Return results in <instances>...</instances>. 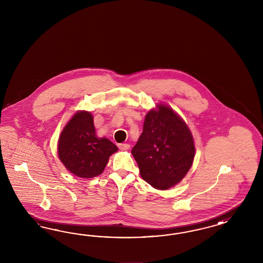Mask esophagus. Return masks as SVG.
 Returning a JSON list of instances; mask_svg holds the SVG:
<instances>
[{
	"label": "esophagus",
	"instance_id": "1",
	"mask_svg": "<svg viewBox=\"0 0 263 263\" xmlns=\"http://www.w3.org/2000/svg\"><path fill=\"white\" fill-rule=\"evenodd\" d=\"M120 151H128L130 148V144L128 143H120L119 144Z\"/></svg>",
	"mask_w": 263,
	"mask_h": 263
}]
</instances>
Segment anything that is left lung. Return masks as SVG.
<instances>
[{
	"instance_id": "left-lung-1",
	"label": "left lung",
	"mask_w": 263,
	"mask_h": 263,
	"mask_svg": "<svg viewBox=\"0 0 263 263\" xmlns=\"http://www.w3.org/2000/svg\"><path fill=\"white\" fill-rule=\"evenodd\" d=\"M195 152L183 119L170 106L158 103L146 112L143 133L131 152L143 180L157 190H167L187 175Z\"/></svg>"
}]
</instances>
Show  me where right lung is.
I'll return each instance as SVG.
<instances>
[{
	"label": "right lung",
	"instance_id": "1",
	"mask_svg": "<svg viewBox=\"0 0 263 263\" xmlns=\"http://www.w3.org/2000/svg\"><path fill=\"white\" fill-rule=\"evenodd\" d=\"M118 146L96 134L90 111H77L65 124L58 141V155L64 167L78 177L92 178L103 173Z\"/></svg>",
	"mask_w": 263,
	"mask_h": 263
}]
</instances>
